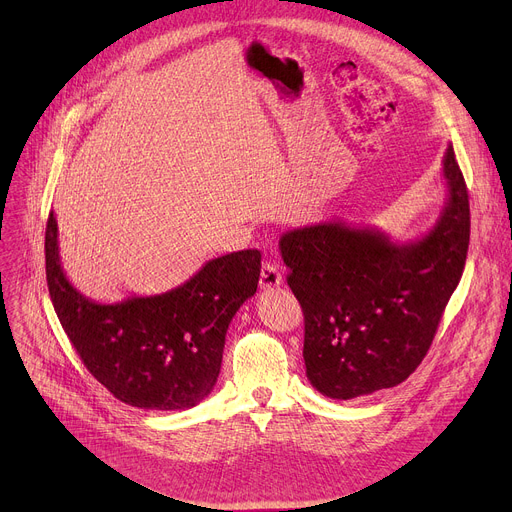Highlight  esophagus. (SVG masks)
<instances>
[{"label":"esophagus","instance_id":"34e87169","mask_svg":"<svg viewBox=\"0 0 512 512\" xmlns=\"http://www.w3.org/2000/svg\"><path fill=\"white\" fill-rule=\"evenodd\" d=\"M283 281V271L277 263L273 261H265L261 265V277H259V285L261 289H269V287H277Z\"/></svg>","mask_w":512,"mask_h":512}]
</instances>
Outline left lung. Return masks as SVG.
Returning a JSON list of instances; mask_svg holds the SVG:
<instances>
[{
    "mask_svg": "<svg viewBox=\"0 0 512 512\" xmlns=\"http://www.w3.org/2000/svg\"><path fill=\"white\" fill-rule=\"evenodd\" d=\"M442 166L446 204L415 241L342 221L281 235L287 285L304 310L306 375L322 395L356 399L395 387L427 354L470 243L468 190L452 143Z\"/></svg>",
    "mask_w": 512,
    "mask_h": 512,
    "instance_id": "left-lung-1",
    "label": "left lung"
}]
</instances>
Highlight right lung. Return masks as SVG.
Segmentation results:
<instances>
[{
	"instance_id": "add662e5",
	"label": "right lung",
	"mask_w": 512,
	"mask_h": 512,
	"mask_svg": "<svg viewBox=\"0 0 512 512\" xmlns=\"http://www.w3.org/2000/svg\"><path fill=\"white\" fill-rule=\"evenodd\" d=\"M44 251L54 312L89 373L119 401L182 411L210 395L221 373L229 324L257 291V249L210 259L164 294L131 296L117 304H99L68 281L52 212Z\"/></svg>"
}]
</instances>
